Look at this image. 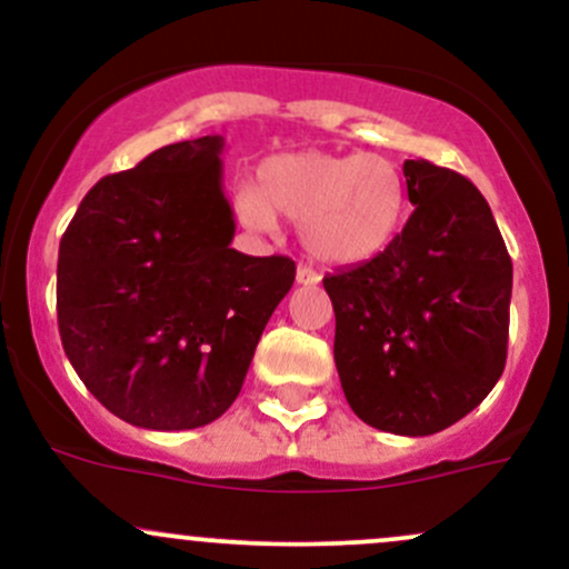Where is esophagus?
I'll return each instance as SVG.
<instances>
[{"label":"esophagus","instance_id":"esophagus-1","mask_svg":"<svg viewBox=\"0 0 569 569\" xmlns=\"http://www.w3.org/2000/svg\"><path fill=\"white\" fill-rule=\"evenodd\" d=\"M318 280H321V274H318L313 267H308V264H299L297 267V283H302V286H316Z\"/></svg>","mask_w":569,"mask_h":569}]
</instances>
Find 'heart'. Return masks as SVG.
Returning a JSON list of instances; mask_svg holds the SVG:
<instances>
[{
	"label": "heart",
	"mask_w": 569,
	"mask_h": 569,
	"mask_svg": "<svg viewBox=\"0 0 569 569\" xmlns=\"http://www.w3.org/2000/svg\"><path fill=\"white\" fill-rule=\"evenodd\" d=\"M237 218L272 232L278 216L299 221V240L327 264H359L389 248L408 210L405 174L380 153L295 151L259 167L234 193Z\"/></svg>",
	"instance_id": "obj_1"
}]
</instances>
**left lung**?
Segmentation results:
<instances>
[{"instance_id":"left-lung-1","label":"left lung","mask_w":569,"mask_h":569,"mask_svg":"<svg viewBox=\"0 0 569 569\" xmlns=\"http://www.w3.org/2000/svg\"><path fill=\"white\" fill-rule=\"evenodd\" d=\"M408 223L386 251L323 278L335 365L353 413L391 435L457 423L508 359L513 264L489 202L432 161L402 167Z\"/></svg>"}]
</instances>
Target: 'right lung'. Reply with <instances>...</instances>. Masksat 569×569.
Returning <instances> with one entry per match:
<instances>
[{
    "mask_svg": "<svg viewBox=\"0 0 569 569\" xmlns=\"http://www.w3.org/2000/svg\"><path fill=\"white\" fill-rule=\"evenodd\" d=\"M223 137L174 142L86 193L59 246L67 359L127 423L197 429L229 410L289 295V256L232 248Z\"/></svg>",
    "mask_w": 569,
    "mask_h": 569,
    "instance_id": "obj_1",
    "label": "right lung"
}]
</instances>
